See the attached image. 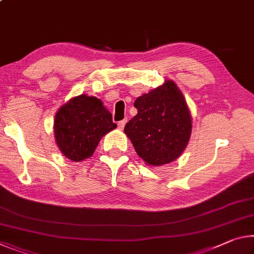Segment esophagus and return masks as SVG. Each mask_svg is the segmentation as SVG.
Segmentation results:
<instances>
[{
  "label": "esophagus",
  "mask_w": 254,
  "mask_h": 254,
  "mask_svg": "<svg viewBox=\"0 0 254 254\" xmlns=\"http://www.w3.org/2000/svg\"><path fill=\"white\" fill-rule=\"evenodd\" d=\"M127 122V119H126V120H122V121H120V122L118 123V126H119V128H120V130H123L124 127H126Z\"/></svg>",
  "instance_id": "34e87169"
}]
</instances>
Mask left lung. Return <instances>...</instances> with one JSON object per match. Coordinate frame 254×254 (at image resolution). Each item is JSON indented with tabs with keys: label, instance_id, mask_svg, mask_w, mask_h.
I'll return each instance as SVG.
<instances>
[{
	"label": "left lung",
	"instance_id": "8db88e82",
	"mask_svg": "<svg viewBox=\"0 0 254 254\" xmlns=\"http://www.w3.org/2000/svg\"><path fill=\"white\" fill-rule=\"evenodd\" d=\"M138 110L124 127L136 154L149 166H163L178 159L192 132V115L173 80L135 99Z\"/></svg>",
	"mask_w": 254,
	"mask_h": 254
}]
</instances>
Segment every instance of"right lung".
<instances>
[{"label": "right lung", "mask_w": 254, "mask_h": 254, "mask_svg": "<svg viewBox=\"0 0 254 254\" xmlns=\"http://www.w3.org/2000/svg\"><path fill=\"white\" fill-rule=\"evenodd\" d=\"M115 127L102 100L82 94L72 97L56 112L55 142L67 159L82 162L94 155L103 136Z\"/></svg>", "instance_id": "1"}]
</instances>
